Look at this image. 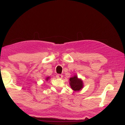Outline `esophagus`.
Segmentation results:
<instances>
[{
  "mask_svg": "<svg viewBox=\"0 0 125 125\" xmlns=\"http://www.w3.org/2000/svg\"><path fill=\"white\" fill-rule=\"evenodd\" d=\"M63 77V75L62 74H57L56 75V77L57 78H62Z\"/></svg>",
  "mask_w": 125,
  "mask_h": 125,
  "instance_id": "obj_1",
  "label": "esophagus"
}]
</instances>
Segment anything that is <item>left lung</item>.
I'll use <instances>...</instances> for the list:
<instances>
[{
	"label": "left lung",
	"instance_id": "1",
	"mask_svg": "<svg viewBox=\"0 0 125 125\" xmlns=\"http://www.w3.org/2000/svg\"><path fill=\"white\" fill-rule=\"evenodd\" d=\"M69 80L71 88L73 90L78 91L83 88L82 81L80 79H79L76 75H75L73 77L70 78Z\"/></svg>",
	"mask_w": 125,
	"mask_h": 125
}]
</instances>
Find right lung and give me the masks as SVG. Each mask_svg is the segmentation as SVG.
<instances>
[{
	"label": "right lung",
	"mask_w": 125,
	"mask_h": 125,
	"mask_svg": "<svg viewBox=\"0 0 125 125\" xmlns=\"http://www.w3.org/2000/svg\"><path fill=\"white\" fill-rule=\"evenodd\" d=\"M49 78H50V77H47V78H46V80H48V79H49Z\"/></svg>",
	"instance_id": "right-lung-1"
}]
</instances>
